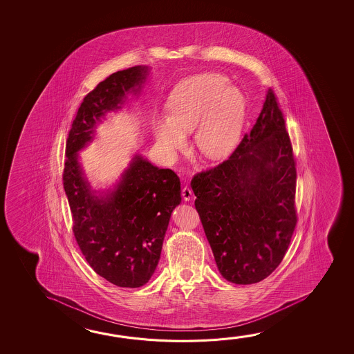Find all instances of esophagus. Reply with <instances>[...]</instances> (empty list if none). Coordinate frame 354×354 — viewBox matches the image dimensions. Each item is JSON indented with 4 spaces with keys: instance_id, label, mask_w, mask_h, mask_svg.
I'll return each instance as SVG.
<instances>
[{
    "instance_id": "1",
    "label": "esophagus",
    "mask_w": 354,
    "mask_h": 354,
    "mask_svg": "<svg viewBox=\"0 0 354 354\" xmlns=\"http://www.w3.org/2000/svg\"><path fill=\"white\" fill-rule=\"evenodd\" d=\"M181 195H183V198L185 200V201H190L192 197H194V194H192V190L185 186L184 189H183V192H181Z\"/></svg>"
}]
</instances>
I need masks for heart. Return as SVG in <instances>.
<instances>
[{
  "label": "heart",
  "instance_id": "b5f03b06",
  "mask_svg": "<svg viewBox=\"0 0 354 354\" xmlns=\"http://www.w3.org/2000/svg\"><path fill=\"white\" fill-rule=\"evenodd\" d=\"M247 104L241 88L220 73H203L179 82L169 95L167 116L151 122L158 151L174 162L187 147L186 133L195 129L197 151L209 160L228 157L245 121Z\"/></svg>",
  "mask_w": 354,
  "mask_h": 354
}]
</instances>
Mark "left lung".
<instances>
[{
	"mask_svg": "<svg viewBox=\"0 0 354 354\" xmlns=\"http://www.w3.org/2000/svg\"><path fill=\"white\" fill-rule=\"evenodd\" d=\"M192 187L221 275L239 285L269 277L296 226L295 162L272 90L232 156L195 175Z\"/></svg>",
	"mask_w": 354,
	"mask_h": 354,
	"instance_id": "8db88e82",
	"label": "left lung"
}]
</instances>
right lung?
Masks as SVG:
<instances>
[{"label":"right lung","mask_w":354,"mask_h":354,"mask_svg":"<svg viewBox=\"0 0 354 354\" xmlns=\"http://www.w3.org/2000/svg\"><path fill=\"white\" fill-rule=\"evenodd\" d=\"M149 73V66L137 65L100 82L82 101L66 142L63 180L76 242L90 267L121 288L143 286L156 272L170 216L181 203L180 180L173 170L134 153L110 187L96 190L79 151L93 143L97 127L123 109L128 96H140Z\"/></svg>","instance_id":"right-lung-1"}]
</instances>
